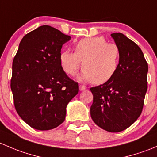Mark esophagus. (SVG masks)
Here are the masks:
<instances>
[{"label": "esophagus", "instance_id": "esophagus-1", "mask_svg": "<svg viewBox=\"0 0 157 157\" xmlns=\"http://www.w3.org/2000/svg\"><path fill=\"white\" fill-rule=\"evenodd\" d=\"M86 90V86H83V85H80V91H84V90Z\"/></svg>", "mask_w": 157, "mask_h": 157}]
</instances>
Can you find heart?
I'll return each instance as SVG.
<instances>
[{"label": "heart", "mask_w": 157, "mask_h": 157, "mask_svg": "<svg viewBox=\"0 0 157 157\" xmlns=\"http://www.w3.org/2000/svg\"><path fill=\"white\" fill-rule=\"evenodd\" d=\"M74 50L64 51L60 56L62 68L68 75H74L81 64L80 80L102 84L110 80L118 70L119 49L115 44L107 43L105 38L83 39L76 44Z\"/></svg>", "instance_id": "obj_1"}]
</instances>
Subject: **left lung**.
<instances>
[{
	"instance_id": "1",
	"label": "left lung",
	"mask_w": 157,
	"mask_h": 157,
	"mask_svg": "<svg viewBox=\"0 0 157 157\" xmlns=\"http://www.w3.org/2000/svg\"><path fill=\"white\" fill-rule=\"evenodd\" d=\"M120 52L119 64L106 83L90 88L93 102L90 115L99 127L120 132L138 118L147 90L148 64L141 49L124 34H111Z\"/></svg>"
}]
</instances>
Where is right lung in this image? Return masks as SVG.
Masks as SVG:
<instances>
[{
	"instance_id": "1",
	"label": "right lung",
	"mask_w": 157,
	"mask_h": 157,
	"mask_svg": "<svg viewBox=\"0 0 157 157\" xmlns=\"http://www.w3.org/2000/svg\"><path fill=\"white\" fill-rule=\"evenodd\" d=\"M71 36L44 25L22 39L13 61L10 87L14 106L30 127L47 131L64 122L67 104L79 92L60 61Z\"/></svg>"
}]
</instances>
